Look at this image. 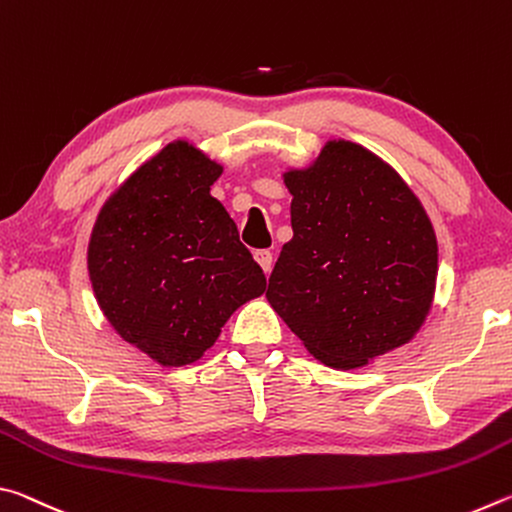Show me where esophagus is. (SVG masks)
<instances>
[{
  "mask_svg": "<svg viewBox=\"0 0 512 512\" xmlns=\"http://www.w3.org/2000/svg\"><path fill=\"white\" fill-rule=\"evenodd\" d=\"M255 259H257V264L262 266V271L266 275L273 271V253H271V250H255Z\"/></svg>",
  "mask_w": 512,
  "mask_h": 512,
  "instance_id": "esophagus-1",
  "label": "esophagus"
}]
</instances>
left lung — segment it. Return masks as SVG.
I'll return each instance as SVG.
<instances>
[{"label":"left lung","mask_w":512,"mask_h":512,"mask_svg":"<svg viewBox=\"0 0 512 512\" xmlns=\"http://www.w3.org/2000/svg\"><path fill=\"white\" fill-rule=\"evenodd\" d=\"M291 241L266 300L311 357L368 366L409 343L436 293L438 241L400 173L361 144L329 140L309 167L282 173Z\"/></svg>","instance_id":"left-lung-1"}]
</instances>
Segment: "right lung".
I'll return each mask as SVG.
<instances>
[{
	"instance_id": "add662e5",
	"label": "right lung",
	"mask_w": 512,
	"mask_h": 512,
	"mask_svg": "<svg viewBox=\"0 0 512 512\" xmlns=\"http://www.w3.org/2000/svg\"><path fill=\"white\" fill-rule=\"evenodd\" d=\"M223 173L173 140L135 169L97 214L88 273L112 329L162 368L198 361L221 327L266 289L235 221L210 194Z\"/></svg>"
}]
</instances>
